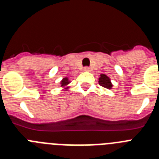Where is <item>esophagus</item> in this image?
<instances>
[{"label":"esophagus","instance_id":"obj_1","mask_svg":"<svg viewBox=\"0 0 159 159\" xmlns=\"http://www.w3.org/2000/svg\"><path fill=\"white\" fill-rule=\"evenodd\" d=\"M84 71H91V69H90V67H85L84 68Z\"/></svg>","mask_w":159,"mask_h":159}]
</instances>
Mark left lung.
<instances>
[{"label": "left lung", "mask_w": 159, "mask_h": 159, "mask_svg": "<svg viewBox=\"0 0 159 159\" xmlns=\"http://www.w3.org/2000/svg\"><path fill=\"white\" fill-rule=\"evenodd\" d=\"M99 85H101V86L105 88H107V89H111V88L113 87L111 79L105 74H101L99 75Z\"/></svg>", "instance_id": "1"}]
</instances>
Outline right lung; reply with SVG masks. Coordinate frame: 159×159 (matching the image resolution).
I'll use <instances>...</instances> for the list:
<instances>
[{
    "mask_svg": "<svg viewBox=\"0 0 159 159\" xmlns=\"http://www.w3.org/2000/svg\"><path fill=\"white\" fill-rule=\"evenodd\" d=\"M71 83V81L69 80V79L67 77H64L62 79V80L60 81V87L63 88V91H67L69 89V84Z\"/></svg>",
    "mask_w": 159,
    "mask_h": 159,
    "instance_id": "obj_1",
    "label": "right lung"
}]
</instances>
